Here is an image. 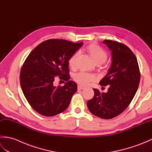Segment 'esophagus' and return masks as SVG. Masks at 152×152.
Returning a JSON list of instances; mask_svg holds the SVG:
<instances>
[{
  "label": "esophagus",
  "instance_id": "esophagus-1",
  "mask_svg": "<svg viewBox=\"0 0 152 152\" xmlns=\"http://www.w3.org/2000/svg\"><path fill=\"white\" fill-rule=\"evenodd\" d=\"M85 89L84 87H82V86H78V90H82V89Z\"/></svg>",
  "mask_w": 152,
  "mask_h": 152
}]
</instances>
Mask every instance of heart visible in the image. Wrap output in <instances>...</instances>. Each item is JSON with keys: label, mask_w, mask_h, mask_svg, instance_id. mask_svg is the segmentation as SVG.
<instances>
[{"label": "heart", "mask_w": 152, "mask_h": 152, "mask_svg": "<svg viewBox=\"0 0 152 152\" xmlns=\"http://www.w3.org/2000/svg\"><path fill=\"white\" fill-rule=\"evenodd\" d=\"M86 50L87 52L91 57L95 63L97 64H101L104 63L108 58L107 53L106 51L99 45L95 44H91L86 47ZM78 57V53H74L70 57L69 60V65L71 69H75L76 66L77 59ZM74 80L79 85L82 86H86L89 85L90 82H94L95 80V76L92 74L87 73L84 72H80L74 76Z\"/></svg>", "instance_id": "obj_1"}]
</instances>
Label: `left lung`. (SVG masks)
I'll use <instances>...</instances> for the list:
<instances>
[{
    "label": "left lung",
    "mask_w": 152,
    "mask_h": 152,
    "mask_svg": "<svg viewBox=\"0 0 152 152\" xmlns=\"http://www.w3.org/2000/svg\"><path fill=\"white\" fill-rule=\"evenodd\" d=\"M112 51V61L107 74L99 84L109 86L107 93L93 89L94 96L88 101L93 115L102 119H112L129 105L139 85L140 74L136 56L126 45L118 42H102Z\"/></svg>",
    "instance_id": "left-lung-1"
}]
</instances>
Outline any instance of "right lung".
<instances>
[{"mask_svg": "<svg viewBox=\"0 0 152 152\" xmlns=\"http://www.w3.org/2000/svg\"><path fill=\"white\" fill-rule=\"evenodd\" d=\"M63 39L43 42L28 55L20 72L23 93L35 111L44 116H53L64 112L77 91L75 82L69 81V60L82 46ZM58 76L66 81L56 87Z\"/></svg>", "mask_w": 152, "mask_h": 152, "instance_id": "1", "label": "right lung"}]
</instances>
